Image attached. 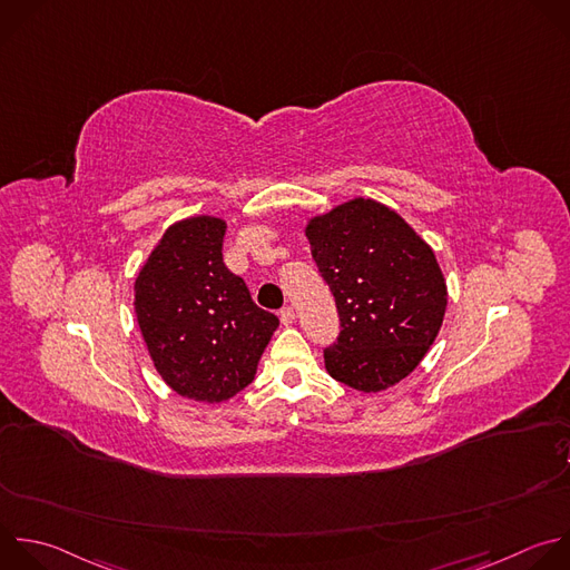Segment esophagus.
<instances>
[{
	"label": "esophagus",
	"instance_id": "esophagus-1",
	"mask_svg": "<svg viewBox=\"0 0 570 570\" xmlns=\"http://www.w3.org/2000/svg\"><path fill=\"white\" fill-rule=\"evenodd\" d=\"M279 320H282L284 326L293 324V322H295V308H293V306H284V308L279 311Z\"/></svg>",
	"mask_w": 570,
	"mask_h": 570
}]
</instances>
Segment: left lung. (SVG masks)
Listing matches in <instances>:
<instances>
[{"label": "left lung", "mask_w": 570, "mask_h": 570, "mask_svg": "<svg viewBox=\"0 0 570 570\" xmlns=\"http://www.w3.org/2000/svg\"><path fill=\"white\" fill-rule=\"evenodd\" d=\"M304 233L340 313L337 342L324 348L328 375L364 394L394 387L443 324L448 286L434 250L396 210L362 197Z\"/></svg>", "instance_id": "left-lung-1"}]
</instances>
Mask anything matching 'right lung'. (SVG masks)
<instances>
[{"mask_svg": "<svg viewBox=\"0 0 570 570\" xmlns=\"http://www.w3.org/2000/svg\"><path fill=\"white\" fill-rule=\"evenodd\" d=\"M226 222L208 215L165 230L134 284L136 320L163 381L185 399L224 403L248 387L277 315L224 264Z\"/></svg>", "mask_w": 570, "mask_h": 570, "instance_id": "add662e5", "label": "right lung"}]
</instances>
